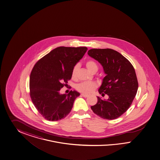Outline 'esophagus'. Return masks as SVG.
Returning <instances> with one entry per match:
<instances>
[{
  "label": "esophagus",
  "mask_w": 160,
  "mask_h": 160,
  "mask_svg": "<svg viewBox=\"0 0 160 160\" xmlns=\"http://www.w3.org/2000/svg\"><path fill=\"white\" fill-rule=\"evenodd\" d=\"M81 96H82V97H88V95H87V94H81Z\"/></svg>",
  "instance_id": "obj_1"
}]
</instances>
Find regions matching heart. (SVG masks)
<instances>
[{"label": "heart", "instance_id": "1", "mask_svg": "<svg viewBox=\"0 0 160 160\" xmlns=\"http://www.w3.org/2000/svg\"><path fill=\"white\" fill-rule=\"evenodd\" d=\"M86 66L88 70L92 73H95L98 71V65L97 63L94 61L89 60L86 62ZM78 66H75L72 69V78H74L76 76L78 73ZM96 88V84L94 82H82L78 84L76 88L78 92H82L84 94H90L92 92L95 88Z\"/></svg>", "mask_w": 160, "mask_h": 160}]
</instances>
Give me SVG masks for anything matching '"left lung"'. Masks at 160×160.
<instances>
[{"mask_svg":"<svg viewBox=\"0 0 160 160\" xmlns=\"http://www.w3.org/2000/svg\"><path fill=\"white\" fill-rule=\"evenodd\" d=\"M88 54L102 64L106 76L98 92L108 96L107 100L97 97L91 108L102 118L114 120L129 108L137 92L138 84L134 68L121 54L111 48H92Z\"/></svg>","mask_w":160,"mask_h":160,"instance_id":"1","label":"left lung"}]
</instances>
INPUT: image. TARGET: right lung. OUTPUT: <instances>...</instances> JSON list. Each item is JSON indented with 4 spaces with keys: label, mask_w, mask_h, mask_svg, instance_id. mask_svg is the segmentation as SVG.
<instances>
[{
    "label": "right lung",
    "mask_w": 160,
    "mask_h": 160,
    "mask_svg": "<svg viewBox=\"0 0 160 160\" xmlns=\"http://www.w3.org/2000/svg\"><path fill=\"white\" fill-rule=\"evenodd\" d=\"M87 50L86 47H58L35 64L30 76V96L45 119L58 121L71 112L80 93L71 90L68 94H61L59 91L68 85L73 68Z\"/></svg>",
    "instance_id": "add662e5"
}]
</instances>
